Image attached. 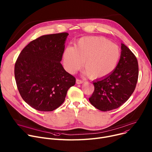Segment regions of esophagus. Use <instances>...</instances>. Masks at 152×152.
Returning <instances> with one entry per match:
<instances>
[{"label":"esophagus","mask_w":152,"mask_h":152,"mask_svg":"<svg viewBox=\"0 0 152 152\" xmlns=\"http://www.w3.org/2000/svg\"><path fill=\"white\" fill-rule=\"evenodd\" d=\"M83 82H84V81L81 80H80V79H77L76 80L77 84H81V83H83Z\"/></svg>","instance_id":"esophagus-1"}]
</instances>
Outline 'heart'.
<instances>
[{
  "label": "heart",
  "mask_w": 152,
  "mask_h": 152,
  "mask_svg": "<svg viewBox=\"0 0 152 152\" xmlns=\"http://www.w3.org/2000/svg\"><path fill=\"white\" fill-rule=\"evenodd\" d=\"M121 57L119 47L108 39L99 37L81 38L74 47L68 45L63 53L64 69L73 74L84 61L85 73L93 79H101L111 74Z\"/></svg>",
  "instance_id": "obj_1"
}]
</instances>
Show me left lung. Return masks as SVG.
<instances>
[{
    "label": "left lung",
    "mask_w": 152,
    "mask_h": 152,
    "mask_svg": "<svg viewBox=\"0 0 152 152\" xmlns=\"http://www.w3.org/2000/svg\"><path fill=\"white\" fill-rule=\"evenodd\" d=\"M121 54L114 71L100 80L94 81V91L90 103L97 109L108 111L120 107L133 94L138 79L137 58L121 44Z\"/></svg>",
    "instance_id": "8db88e82"
}]
</instances>
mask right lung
Returning a JSON list of instances; mask_svg holds the SVG:
<instances>
[{"instance_id":"add662e5","label":"right lung","mask_w":152,"mask_h":152,"mask_svg":"<svg viewBox=\"0 0 152 152\" xmlns=\"http://www.w3.org/2000/svg\"><path fill=\"white\" fill-rule=\"evenodd\" d=\"M67 33L41 36L31 41L20 53L15 76L22 98L41 111H52L64 102L75 78L60 61Z\"/></svg>"}]
</instances>
